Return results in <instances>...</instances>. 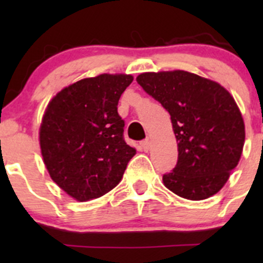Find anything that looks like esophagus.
<instances>
[{
    "mask_svg": "<svg viewBox=\"0 0 263 263\" xmlns=\"http://www.w3.org/2000/svg\"><path fill=\"white\" fill-rule=\"evenodd\" d=\"M140 145H141V148L144 151H148V148H150V141H148V139L142 140V141L140 142Z\"/></svg>",
    "mask_w": 263,
    "mask_h": 263,
    "instance_id": "1",
    "label": "esophagus"
}]
</instances>
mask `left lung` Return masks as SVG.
<instances>
[{"label": "left lung", "instance_id": "left-lung-1", "mask_svg": "<svg viewBox=\"0 0 263 263\" xmlns=\"http://www.w3.org/2000/svg\"><path fill=\"white\" fill-rule=\"evenodd\" d=\"M136 81L168 110L178 142V161L163 176L164 185L192 201L219 192L246 139L234 98L217 82L182 70L145 72Z\"/></svg>", "mask_w": 263, "mask_h": 263}]
</instances>
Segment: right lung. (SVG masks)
<instances>
[{
  "instance_id": "add662e5",
  "label": "right lung",
  "mask_w": 263,
  "mask_h": 263,
  "mask_svg": "<svg viewBox=\"0 0 263 263\" xmlns=\"http://www.w3.org/2000/svg\"><path fill=\"white\" fill-rule=\"evenodd\" d=\"M131 75L103 73L61 90L49 102L39 129L50 178L75 200L105 195L121 182L136 150L123 139L117 112Z\"/></svg>"
}]
</instances>
